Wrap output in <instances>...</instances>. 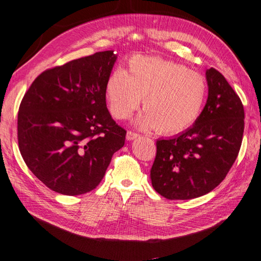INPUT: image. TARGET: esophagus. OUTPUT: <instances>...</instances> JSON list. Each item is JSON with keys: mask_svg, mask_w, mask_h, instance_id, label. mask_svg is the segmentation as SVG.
I'll list each match as a JSON object with an SVG mask.
<instances>
[{"mask_svg": "<svg viewBox=\"0 0 261 261\" xmlns=\"http://www.w3.org/2000/svg\"><path fill=\"white\" fill-rule=\"evenodd\" d=\"M139 137V135L137 132H133V131H128L126 132V139H128V140H133V139H137Z\"/></svg>", "mask_w": 261, "mask_h": 261, "instance_id": "obj_1", "label": "esophagus"}]
</instances>
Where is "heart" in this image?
I'll return each mask as SVG.
<instances>
[{"label": "heart", "mask_w": 261, "mask_h": 261, "mask_svg": "<svg viewBox=\"0 0 261 261\" xmlns=\"http://www.w3.org/2000/svg\"><path fill=\"white\" fill-rule=\"evenodd\" d=\"M111 113L129 118L140 107L137 125L175 135L196 122L207 95L204 77L185 65L152 57H133L126 72L113 71L106 83Z\"/></svg>", "instance_id": "b5f03b06"}]
</instances>
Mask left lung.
I'll return each instance as SVG.
<instances>
[{"mask_svg": "<svg viewBox=\"0 0 261 261\" xmlns=\"http://www.w3.org/2000/svg\"><path fill=\"white\" fill-rule=\"evenodd\" d=\"M208 99L191 128L156 141L150 170L154 190L169 200H187L213 191L239 153L245 128L244 106L219 71L205 72Z\"/></svg>", "mask_w": 261, "mask_h": 261, "instance_id": "1", "label": "left lung"}]
</instances>
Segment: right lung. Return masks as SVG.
Wrapping results in <instances>:
<instances>
[{
  "instance_id": "obj_1",
  "label": "right lung",
  "mask_w": 261,
  "mask_h": 261,
  "mask_svg": "<svg viewBox=\"0 0 261 261\" xmlns=\"http://www.w3.org/2000/svg\"><path fill=\"white\" fill-rule=\"evenodd\" d=\"M117 56L96 52L47 69L24 94L17 141L24 162L51 190L66 196L95 189L126 131L106 103Z\"/></svg>"
}]
</instances>
